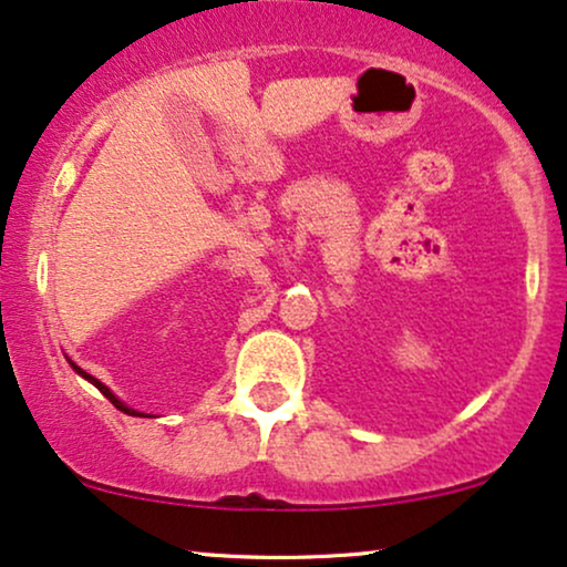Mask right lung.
<instances>
[{"mask_svg": "<svg viewBox=\"0 0 567 567\" xmlns=\"http://www.w3.org/2000/svg\"><path fill=\"white\" fill-rule=\"evenodd\" d=\"M68 361H70V358H68ZM70 367H73V369H75V374H81L83 379H89V382H91L93 386H96V390H99V392H102V395H104V398H110V400H112V405H117V408H120V411H125L127 415H146V413H138V411H133V408H127V405L123 403V400H120L117 395H114V392L110 390V386H106V384H102V382H99V379H96V377L85 374V371H83L81 367H75V363H73V361H70Z\"/></svg>", "mask_w": 567, "mask_h": 567, "instance_id": "right-lung-1", "label": "right lung"}]
</instances>
